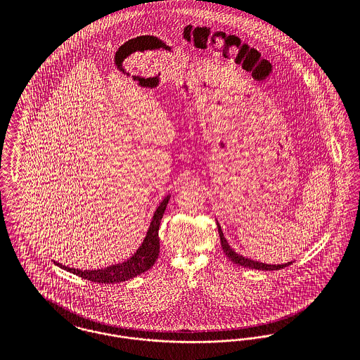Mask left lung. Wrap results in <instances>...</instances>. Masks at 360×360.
Segmentation results:
<instances>
[{"mask_svg": "<svg viewBox=\"0 0 360 360\" xmlns=\"http://www.w3.org/2000/svg\"><path fill=\"white\" fill-rule=\"evenodd\" d=\"M216 224H217V230H219V237H220V243H221V248L226 254V257H229L233 263L236 264H240V266H244V267H250V269H257V270H278V269H283L285 266H290L292 262H288V263H284V264H267V263H262V262H257V260H252L250 257H243L240 254H237L227 243V240L224 238V234L221 231V227L219 224V221L216 220Z\"/></svg>", "mask_w": 360, "mask_h": 360, "instance_id": "obj_1", "label": "left lung"}]
</instances>
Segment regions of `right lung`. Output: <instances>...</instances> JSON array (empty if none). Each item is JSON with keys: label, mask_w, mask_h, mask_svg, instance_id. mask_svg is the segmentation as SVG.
<instances>
[{"label": "right lung", "mask_w": 360, "mask_h": 360, "mask_svg": "<svg viewBox=\"0 0 360 360\" xmlns=\"http://www.w3.org/2000/svg\"><path fill=\"white\" fill-rule=\"evenodd\" d=\"M169 200H170V195H166L159 206L156 207L153 220L150 223V229L147 231V236H146L143 244L134 252V255H131L127 260H124L122 263L110 264L103 269H97V270L96 269L94 270H79V269L63 266L58 262H53V263L69 273H73L84 280H89L93 283H100V284L122 283V281H127L130 278H134V277L143 274L144 271L150 270L154 266L158 255H159L158 231H159L160 220H162V216L165 213V209H166Z\"/></svg>", "instance_id": "obj_1"}]
</instances>
